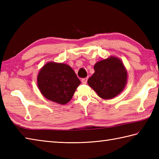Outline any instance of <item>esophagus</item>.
<instances>
[{"label": "esophagus", "mask_w": 159, "mask_h": 159, "mask_svg": "<svg viewBox=\"0 0 159 159\" xmlns=\"http://www.w3.org/2000/svg\"><path fill=\"white\" fill-rule=\"evenodd\" d=\"M87 81H88V79H83L81 80V82L83 84H84V85H85V84L87 83Z\"/></svg>", "instance_id": "34e87169"}]
</instances>
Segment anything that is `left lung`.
Masks as SVG:
<instances>
[{
  "label": "left lung",
  "instance_id": "obj_1",
  "mask_svg": "<svg viewBox=\"0 0 159 159\" xmlns=\"http://www.w3.org/2000/svg\"><path fill=\"white\" fill-rule=\"evenodd\" d=\"M94 69L88 83L99 97L108 100L122 92L127 82V71L120 58L110 56L96 63Z\"/></svg>",
  "mask_w": 159,
  "mask_h": 159
}]
</instances>
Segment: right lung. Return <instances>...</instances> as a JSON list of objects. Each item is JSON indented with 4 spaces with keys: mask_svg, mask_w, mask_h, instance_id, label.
<instances>
[{
    "mask_svg": "<svg viewBox=\"0 0 159 159\" xmlns=\"http://www.w3.org/2000/svg\"><path fill=\"white\" fill-rule=\"evenodd\" d=\"M80 84L72 68L63 63L48 62L37 76V85L42 95L60 105L70 102Z\"/></svg>",
    "mask_w": 159,
    "mask_h": 159,
    "instance_id": "obj_1",
    "label": "right lung"
}]
</instances>
